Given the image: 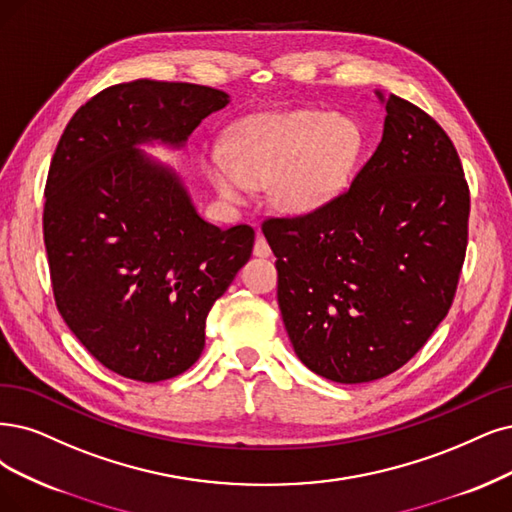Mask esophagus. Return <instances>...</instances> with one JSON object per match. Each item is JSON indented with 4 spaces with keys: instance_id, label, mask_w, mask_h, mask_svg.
Instances as JSON below:
<instances>
[{
    "instance_id": "obj_1",
    "label": "esophagus",
    "mask_w": 512,
    "mask_h": 512,
    "mask_svg": "<svg viewBox=\"0 0 512 512\" xmlns=\"http://www.w3.org/2000/svg\"><path fill=\"white\" fill-rule=\"evenodd\" d=\"M270 253H272V249H270L268 240L263 238L261 232H257V236H255V246H253V255H255V257H270Z\"/></svg>"
}]
</instances>
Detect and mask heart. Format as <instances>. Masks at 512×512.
<instances>
[{
  "label": "heart",
  "instance_id": "obj_1",
  "mask_svg": "<svg viewBox=\"0 0 512 512\" xmlns=\"http://www.w3.org/2000/svg\"><path fill=\"white\" fill-rule=\"evenodd\" d=\"M232 160L211 154V179L227 202H244L253 185L272 183L280 213L306 217L346 192L363 151L358 124L318 109L263 113L242 122L230 139Z\"/></svg>",
  "mask_w": 512,
  "mask_h": 512
}]
</instances>
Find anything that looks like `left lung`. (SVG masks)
Segmentation results:
<instances>
[{"label":"left lung","mask_w":512,"mask_h":512,"mask_svg":"<svg viewBox=\"0 0 512 512\" xmlns=\"http://www.w3.org/2000/svg\"><path fill=\"white\" fill-rule=\"evenodd\" d=\"M375 97L382 141L350 189L323 211L261 225L293 350L337 384L401 369L447 316L466 255L470 194L456 147L420 107Z\"/></svg>","instance_id":"1"}]
</instances>
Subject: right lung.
I'll list each match as a JSON object with an SVG mask.
<instances>
[{"mask_svg": "<svg viewBox=\"0 0 512 512\" xmlns=\"http://www.w3.org/2000/svg\"><path fill=\"white\" fill-rule=\"evenodd\" d=\"M227 103L230 94L198 84H116L73 113L56 145L44 206L56 308L128 380L192 367L208 312L251 257L253 227L204 221L183 179L141 149H185Z\"/></svg>", "mask_w": 512, "mask_h": 512, "instance_id": "right-lung-1", "label": "right lung"}]
</instances>
